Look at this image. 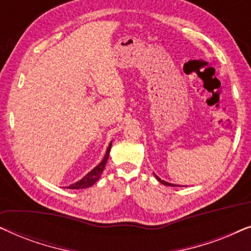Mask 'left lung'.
Here are the masks:
<instances>
[{
  "label": "left lung",
  "mask_w": 251,
  "mask_h": 251,
  "mask_svg": "<svg viewBox=\"0 0 251 251\" xmlns=\"http://www.w3.org/2000/svg\"><path fill=\"white\" fill-rule=\"evenodd\" d=\"M154 176H155V178H156V179H157V180H159L161 184L166 185V186H178V185H176V184H171V183H168V181H166V180H162V179H161V178H159V177H157L155 174H154Z\"/></svg>",
  "instance_id": "8db88e82"
}]
</instances>
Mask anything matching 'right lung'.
<instances>
[{
	"label": "right lung",
	"mask_w": 251,
	"mask_h": 251,
	"mask_svg": "<svg viewBox=\"0 0 251 251\" xmlns=\"http://www.w3.org/2000/svg\"><path fill=\"white\" fill-rule=\"evenodd\" d=\"M111 147H112V142L109 143L107 150H106L105 156H104V159L101 160V162L99 163L98 166H96L94 169L90 171V173H88L87 175H85L82 179L76 181V183L70 185V186H67V188H71V190H82V188L91 187L92 185H94L96 181L100 178L102 171H104V169H105L106 163H107V160L109 156V151H111Z\"/></svg>",
	"instance_id": "1"
}]
</instances>
